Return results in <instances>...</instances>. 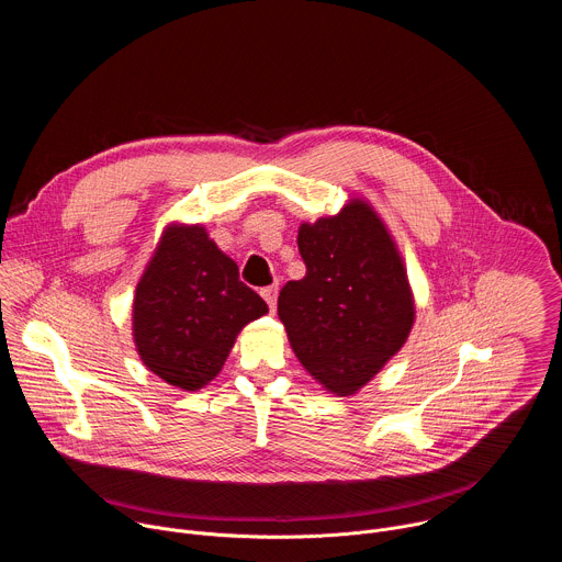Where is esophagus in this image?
I'll list each match as a JSON object with an SVG mask.
<instances>
[{
    "label": "esophagus",
    "instance_id": "esophagus-1",
    "mask_svg": "<svg viewBox=\"0 0 562 562\" xmlns=\"http://www.w3.org/2000/svg\"><path fill=\"white\" fill-rule=\"evenodd\" d=\"M262 297L267 300L269 308L276 313V304H278V286H267V289H262Z\"/></svg>",
    "mask_w": 562,
    "mask_h": 562
}]
</instances>
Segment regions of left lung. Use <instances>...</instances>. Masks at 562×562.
Wrapping results in <instances>:
<instances>
[{
  "instance_id": "1",
  "label": "left lung",
  "mask_w": 562,
  "mask_h": 562,
  "mask_svg": "<svg viewBox=\"0 0 562 562\" xmlns=\"http://www.w3.org/2000/svg\"><path fill=\"white\" fill-rule=\"evenodd\" d=\"M297 249L306 276L282 286L278 315L302 367L331 393L353 395L409 338L407 269L362 200L300 224Z\"/></svg>"
}]
</instances>
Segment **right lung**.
Listing matches in <instances>:
<instances>
[{"mask_svg":"<svg viewBox=\"0 0 562 562\" xmlns=\"http://www.w3.org/2000/svg\"><path fill=\"white\" fill-rule=\"evenodd\" d=\"M269 311L200 224H171L133 300V340L142 362L184 391L222 369L237 334Z\"/></svg>","mask_w":562,"mask_h":562,"instance_id":"1","label":"right lung"}]
</instances>
